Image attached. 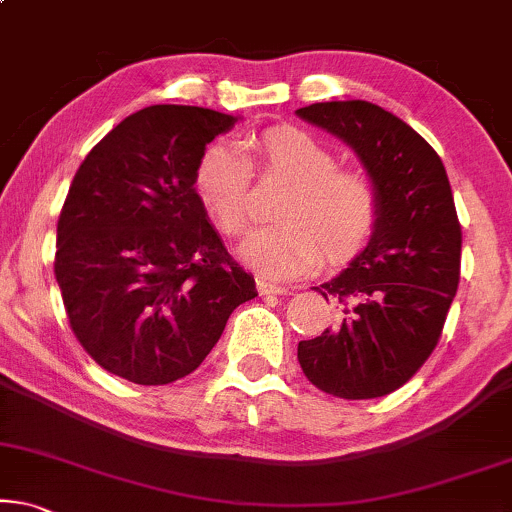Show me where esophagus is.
Here are the masks:
<instances>
[{"mask_svg": "<svg viewBox=\"0 0 512 512\" xmlns=\"http://www.w3.org/2000/svg\"><path fill=\"white\" fill-rule=\"evenodd\" d=\"M257 292H260V295H285L288 288H283V285L269 283V281H264V278H260V281H257Z\"/></svg>", "mask_w": 512, "mask_h": 512, "instance_id": "obj_1", "label": "esophagus"}]
</instances>
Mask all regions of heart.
<instances>
[{
	"instance_id": "1",
	"label": "heart",
	"mask_w": 512,
	"mask_h": 512,
	"mask_svg": "<svg viewBox=\"0 0 512 512\" xmlns=\"http://www.w3.org/2000/svg\"><path fill=\"white\" fill-rule=\"evenodd\" d=\"M250 156L229 140L203 149L194 192L215 227L236 236L250 222L252 168L260 177L288 182L276 203L281 222L262 227L238 245V257L274 281L316 267L320 257L342 262L367 243L379 220V189L370 173L342 168L337 154L311 133L274 126L245 142Z\"/></svg>"
}]
</instances>
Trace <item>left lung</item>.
<instances>
[{"label": "left lung", "instance_id": "1", "mask_svg": "<svg viewBox=\"0 0 512 512\" xmlns=\"http://www.w3.org/2000/svg\"><path fill=\"white\" fill-rule=\"evenodd\" d=\"M297 117L344 140L379 189L370 243L342 274L313 288L339 304V325L299 342L297 360L320 391L381 398L431 356L459 288L461 224L452 187L435 149L379 105L316 102Z\"/></svg>", "mask_w": 512, "mask_h": 512}]
</instances>
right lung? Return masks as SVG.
<instances>
[{"label":"right lung","instance_id":"1","mask_svg":"<svg viewBox=\"0 0 512 512\" xmlns=\"http://www.w3.org/2000/svg\"><path fill=\"white\" fill-rule=\"evenodd\" d=\"M238 117L152 105L114 126L74 175L58 220L56 281L79 344L142 386L192 374L255 278L196 199L208 142Z\"/></svg>","mask_w":512,"mask_h":512}]
</instances>
